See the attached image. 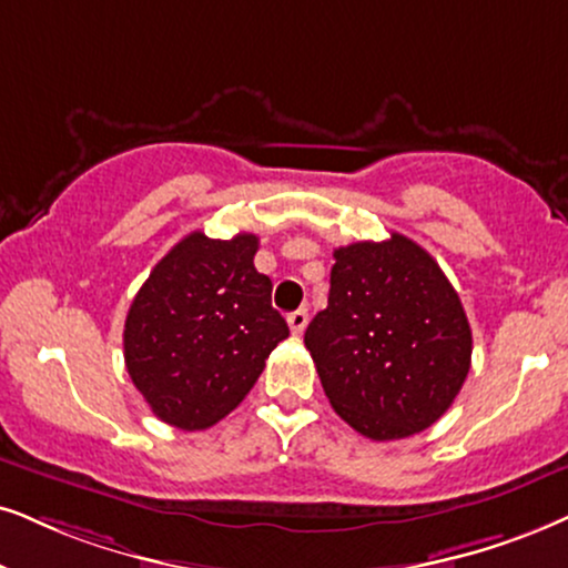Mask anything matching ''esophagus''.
Masks as SVG:
<instances>
[{"label": "esophagus", "instance_id": "esophagus-1", "mask_svg": "<svg viewBox=\"0 0 568 568\" xmlns=\"http://www.w3.org/2000/svg\"><path fill=\"white\" fill-rule=\"evenodd\" d=\"M306 322H308V312H306V308H296V312L288 314V325H291V333H293V335L304 333Z\"/></svg>", "mask_w": 568, "mask_h": 568}]
</instances>
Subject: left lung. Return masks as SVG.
I'll return each mask as SVG.
<instances>
[{
  "instance_id": "8db88e82",
  "label": "left lung",
  "mask_w": 568,
  "mask_h": 568,
  "mask_svg": "<svg viewBox=\"0 0 568 568\" xmlns=\"http://www.w3.org/2000/svg\"><path fill=\"white\" fill-rule=\"evenodd\" d=\"M327 308L304 343L329 406L369 440H400L448 412L471 367L462 298L400 233L335 248Z\"/></svg>"
}]
</instances>
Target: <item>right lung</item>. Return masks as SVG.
Wrapping results in <instances>:
<instances>
[{
  "mask_svg": "<svg viewBox=\"0 0 568 568\" xmlns=\"http://www.w3.org/2000/svg\"><path fill=\"white\" fill-rule=\"evenodd\" d=\"M256 248L254 233L220 241L193 231L162 256L128 308V375L172 427L217 425L288 337L272 308V280L254 267Z\"/></svg>",
  "mask_w": 568,
  "mask_h": 568,
  "instance_id": "right-lung-1",
  "label": "right lung"
}]
</instances>
